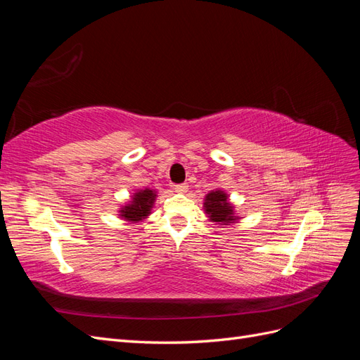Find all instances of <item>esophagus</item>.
<instances>
[{
    "label": "esophagus",
    "mask_w": 360,
    "mask_h": 360,
    "mask_svg": "<svg viewBox=\"0 0 360 360\" xmlns=\"http://www.w3.org/2000/svg\"><path fill=\"white\" fill-rule=\"evenodd\" d=\"M174 189H176V192H179V193H186L189 186H188V183H183V184H177V186Z\"/></svg>",
    "instance_id": "obj_1"
}]
</instances>
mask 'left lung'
<instances>
[{"label":"left lung","mask_w":360,"mask_h":360,"mask_svg":"<svg viewBox=\"0 0 360 360\" xmlns=\"http://www.w3.org/2000/svg\"><path fill=\"white\" fill-rule=\"evenodd\" d=\"M202 209L210 222L222 225V228L242 219V216L236 213V205L231 202L230 195L221 188H216L205 195Z\"/></svg>","instance_id":"left-lung-1"}]
</instances>
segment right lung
<instances>
[{
	"label": "right lung",
	"mask_w": 360,
	"mask_h": 360,
	"mask_svg": "<svg viewBox=\"0 0 360 360\" xmlns=\"http://www.w3.org/2000/svg\"><path fill=\"white\" fill-rule=\"evenodd\" d=\"M158 193L159 192L156 189L151 188L136 189L130 195V200L123 205H120V209H117L118 217L130 224L144 222L151 214V210H153Z\"/></svg>",
	"instance_id": "1"
}]
</instances>
